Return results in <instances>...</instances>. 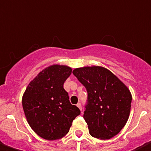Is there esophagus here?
I'll return each mask as SVG.
<instances>
[{
    "label": "esophagus",
    "mask_w": 151,
    "mask_h": 151,
    "mask_svg": "<svg viewBox=\"0 0 151 151\" xmlns=\"http://www.w3.org/2000/svg\"><path fill=\"white\" fill-rule=\"evenodd\" d=\"M77 107H78V109H80V111H82V105H81V103H78V104H77Z\"/></svg>",
    "instance_id": "34e87169"
}]
</instances>
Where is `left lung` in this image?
<instances>
[{
  "mask_svg": "<svg viewBox=\"0 0 151 151\" xmlns=\"http://www.w3.org/2000/svg\"><path fill=\"white\" fill-rule=\"evenodd\" d=\"M73 73L88 92L83 118L90 134L101 140L118 134L129 118L132 100L130 90L104 67L77 68Z\"/></svg>",
  "mask_w": 151,
  "mask_h": 151,
  "instance_id": "obj_1",
  "label": "left lung"
}]
</instances>
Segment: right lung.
<instances>
[{"instance_id":"obj_1","label":"right lung","mask_w":151,"mask_h":151,"mask_svg":"<svg viewBox=\"0 0 151 151\" xmlns=\"http://www.w3.org/2000/svg\"><path fill=\"white\" fill-rule=\"evenodd\" d=\"M72 73L67 65H52L33 78L26 88L22 105L28 124L48 140L63 137L80 110L69 101L63 84Z\"/></svg>"}]
</instances>
